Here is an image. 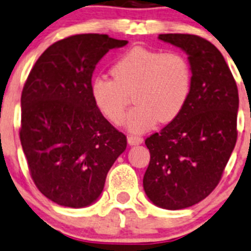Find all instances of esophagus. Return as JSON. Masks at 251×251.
Returning a JSON list of instances; mask_svg holds the SVG:
<instances>
[{
    "instance_id": "esophagus-1",
    "label": "esophagus",
    "mask_w": 251,
    "mask_h": 251,
    "mask_svg": "<svg viewBox=\"0 0 251 251\" xmlns=\"http://www.w3.org/2000/svg\"><path fill=\"white\" fill-rule=\"evenodd\" d=\"M127 142L131 144V146H136V144L143 143V138L140 137V136H133L130 135L127 137Z\"/></svg>"
}]
</instances>
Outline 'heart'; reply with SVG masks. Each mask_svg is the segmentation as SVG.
I'll list each match as a JSON object with an SVG mask.
<instances>
[{"mask_svg":"<svg viewBox=\"0 0 251 251\" xmlns=\"http://www.w3.org/2000/svg\"><path fill=\"white\" fill-rule=\"evenodd\" d=\"M113 78L97 75L91 93L100 113L121 124L132 95L136 107L127 116L128 130L144 132L158 121L170 123L187 104L193 88V67L186 54L136 46L111 65Z\"/></svg>","mask_w":251,"mask_h":251,"instance_id":"b5f03b06","label":"heart"}]
</instances>
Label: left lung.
Masks as SVG:
<instances>
[{
    "instance_id": "left-lung-1",
    "label": "left lung",
    "mask_w": 251,
    "mask_h": 251,
    "mask_svg": "<svg viewBox=\"0 0 251 251\" xmlns=\"http://www.w3.org/2000/svg\"><path fill=\"white\" fill-rule=\"evenodd\" d=\"M159 39L189 55L193 88L179 115L146 140L151 161L143 188L158 206L186 209L206 198L221 181L237 142L238 88L211 42L191 34H161Z\"/></svg>"
}]
</instances>
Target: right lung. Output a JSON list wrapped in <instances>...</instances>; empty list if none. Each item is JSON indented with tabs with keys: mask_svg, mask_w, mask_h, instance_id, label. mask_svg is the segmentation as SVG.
Segmentation results:
<instances>
[{
	"mask_svg": "<svg viewBox=\"0 0 251 251\" xmlns=\"http://www.w3.org/2000/svg\"><path fill=\"white\" fill-rule=\"evenodd\" d=\"M126 44L102 34L65 37L40 55L24 83L19 136L27 168L37 189L62 206L92 204L126 149V136L91 93L96 64Z\"/></svg>",
	"mask_w": 251,
	"mask_h": 251,
	"instance_id": "right-lung-1",
	"label": "right lung"
}]
</instances>
